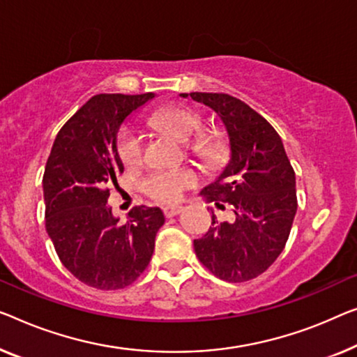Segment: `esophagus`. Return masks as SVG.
<instances>
[{"mask_svg": "<svg viewBox=\"0 0 357 357\" xmlns=\"http://www.w3.org/2000/svg\"><path fill=\"white\" fill-rule=\"evenodd\" d=\"M183 210H184L183 206H165L163 213H165V216H167V218H173V216L179 215V213Z\"/></svg>", "mask_w": 357, "mask_h": 357, "instance_id": "esophagus-1", "label": "esophagus"}]
</instances>
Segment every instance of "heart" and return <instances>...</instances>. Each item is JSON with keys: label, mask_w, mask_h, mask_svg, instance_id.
<instances>
[{"label": "heart", "mask_w": 357, "mask_h": 357, "mask_svg": "<svg viewBox=\"0 0 357 357\" xmlns=\"http://www.w3.org/2000/svg\"><path fill=\"white\" fill-rule=\"evenodd\" d=\"M155 126L162 128L181 142H189L204 128V121L192 110L169 107L157 110L151 116ZM119 155L126 167H132L142 157V135L135 125H128L120 131L116 139ZM195 183L192 169H157L142 179V189L153 200L162 204H174L189 185Z\"/></svg>", "instance_id": "b5f03b06"}]
</instances>
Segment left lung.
Wrapping results in <instances>:
<instances>
[{
	"instance_id": "left-lung-1",
	"label": "left lung",
	"mask_w": 357,
	"mask_h": 357,
	"mask_svg": "<svg viewBox=\"0 0 357 357\" xmlns=\"http://www.w3.org/2000/svg\"><path fill=\"white\" fill-rule=\"evenodd\" d=\"M215 110L229 137V162L211 184L200 190L220 208L229 205L234 220L211 226L194 248L200 263L216 278L245 282L258 278L284 250L296 213L295 172L280 136L241 99L222 93H190Z\"/></svg>"
}]
</instances>
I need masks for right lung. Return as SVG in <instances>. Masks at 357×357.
I'll use <instances>...</instances> for the list:
<instances>
[{"mask_svg": "<svg viewBox=\"0 0 357 357\" xmlns=\"http://www.w3.org/2000/svg\"><path fill=\"white\" fill-rule=\"evenodd\" d=\"M153 98V93L93 96L62 126L47 158L43 176L47 236L62 264L94 289H125L139 278L165 222L160 208L141 205L120 225L107 205V185L123 173L116 149L120 128Z\"/></svg>", "mask_w": 357, "mask_h": 357, "instance_id": "add662e5", "label": "right lung"}]
</instances>
